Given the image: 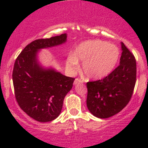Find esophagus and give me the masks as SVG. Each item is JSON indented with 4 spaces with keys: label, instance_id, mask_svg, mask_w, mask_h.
Listing matches in <instances>:
<instances>
[{
    "label": "esophagus",
    "instance_id": "1",
    "mask_svg": "<svg viewBox=\"0 0 148 148\" xmlns=\"http://www.w3.org/2000/svg\"><path fill=\"white\" fill-rule=\"evenodd\" d=\"M83 83H84V81H83L82 79H80V78H76V79H75V81H74V84L76 85V84H83Z\"/></svg>",
    "mask_w": 148,
    "mask_h": 148
}]
</instances>
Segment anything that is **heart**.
Instances as JSON below:
<instances>
[{"label":"heart","instance_id":"obj_1","mask_svg":"<svg viewBox=\"0 0 148 148\" xmlns=\"http://www.w3.org/2000/svg\"><path fill=\"white\" fill-rule=\"evenodd\" d=\"M119 49L116 46L101 40H88L76 47L75 54H69L67 60L69 70L79 68V60L83 62V71L88 77L99 79L108 75L118 62Z\"/></svg>","mask_w":148,"mask_h":148}]
</instances>
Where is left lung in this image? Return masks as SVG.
Here are the masks:
<instances>
[{
	"label": "left lung",
	"instance_id": "obj_1",
	"mask_svg": "<svg viewBox=\"0 0 148 148\" xmlns=\"http://www.w3.org/2000/svg\"><path fill=\"white\" fill-rule=\"evenodd\" d=\"M120 64L102 79L87 82V106L99 118H108L130 102L136 81V62L134 54L122 42Z\"/></svg>",
	"mask_w": 148,
	"mask_h": 148
}]
</instances>
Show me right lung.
Here are the masks:
<instances>
[{
	"instance_id": "obj_1",
	"label": "right lung",
	"mask_w": 148,
	"mask_h": 148,
	"mask_svg": "<svg viewBox=\"0 0 148 148\" xmlns=\"http://www.w3.org/2000/svg\"><path fill=\"white\" fill-rule=\"evenodd\" d=\"M66 39L64 33L35 40L15 60L12 72L15 98L21 110L38 122L52 121L60 115L64 97L75 79L40 67L36 60L37 50L59 45Z\"/></svg>"
}]
</instances>
